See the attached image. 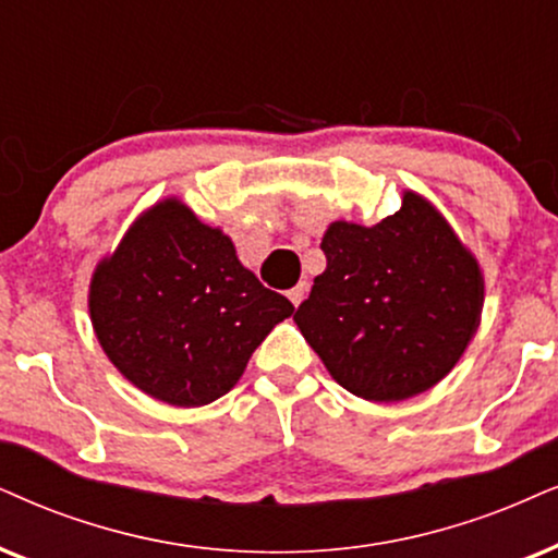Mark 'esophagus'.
Listing matches in <instances>:
<instances>
[{
  "label": "esophagus",
  "mask_w": 558,
  "mask_h": 558,
  "mask_svg": "<svg viewBox=\"0 0 558 558\" xmlns=\"http://www.w3.org/2000/svg\"><path fill=\"white\" fill-rule=\"evenodd\" d=\"M288 299H291L293 306H299V303H301L303 299H306V283L291 288V291H288Z\"/></svg>",
  "instance_id": "34e87169"
}]
</instances>
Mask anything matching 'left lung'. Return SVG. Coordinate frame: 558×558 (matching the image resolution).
Listing matches in <instances>:
<instances>
[{
    "label": "left lung",
    "mask_w": 558,
    "mask_h": 558,
    "mask_svg": "<svg viewBox=\"0 0 558 558\" xmlns=\"http://www.w3.org/2000/svg\"><path fill=\"white\" fill-rule=\"evenodd\" d=\"M322 252L327 270L293 319L342 389L401 401L448 376L478 327L484 280L446 218L407 193L376 227L331 223Z\"/></svg>",
    "instance_id": "obj_1"
}]
</instances>
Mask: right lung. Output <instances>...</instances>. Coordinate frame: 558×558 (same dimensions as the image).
<instances>
[{"mask_svg": "<svg viewBox=\"0 0 558 558\" xmlns=\"http://www.w3.org/2000/svg\"><path fill=\"white\" fill-rule=\"evenodd\" d=\"M89 314L133 386L167 404L203 407L234 389L293 303L239 263L229 236L165 201L97 267Z\"/></svg>", "mask_w": 558, "mask_h": 558, "instance_id": "add662e5", "label": "right lung"}]
</instances>
